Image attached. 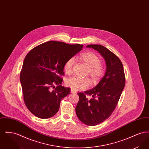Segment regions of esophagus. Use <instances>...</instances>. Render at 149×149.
<instances>
[{"label":"esophagus","mask_w":149,"mask_h":149,"mask_svg":"<svg viewBox=\"0 0 149 149\" xmlns=\"http://www.w3.org/2000/svg\"><path fill=\"white\" fill-rule=\"evenodd\" d=\"M70 93H72V94H76V93H77V92H76L75 91H74V90L72 89H71V90H70Z\"/></svg>","instance_id":"1"}]
</instances>
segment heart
<instances>
[{
    "mask_svg": "<svg viewBox=\"0 0 149 149\" xmlns=\"http://www.w3.org/2000/svg\"><path fill=\"white\" fill-rule=\"evenodd\" d=\"M79 59L88 66L86 74L88 75L94 83H97L104 74L103 66L100 64V59L95 53L88 51L82 53ZM75 62L74 57L69 58L65 63L64 70L65 73L70 74ZM65 85L74 91H83L89 88L91 81L88 78L74 77L68 78L65 81Z\"/></svg>",
    "mask_w": 149,
    "mask_h": 149,
    "instance_id": "heart-1",
    "label": "heart"
}]
</instances>
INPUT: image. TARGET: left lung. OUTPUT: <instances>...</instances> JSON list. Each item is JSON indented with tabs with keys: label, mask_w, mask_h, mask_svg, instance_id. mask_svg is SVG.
<instances>
[{
	"label": "left lung",
	"mask_w": 149,
	"mask_h": 149,
	"mask_svg": "<svg viewBox=\"0 0 149 149\" xmlns=\"http://www.w3.org/2000/svg\"><path fill=\"white\" fill-rule=\"evenodd\" d=\"M86 47L97 50L106 61L104 76L93 89L78 93L79 100L75 108L78 118L88 126H95L107 120L113 113L125 85V75L120 58L100 45ZM91 95L88 99L86 95Z\"/></svg>",
	"instance_id": "8db88e82"
}]
</instances>
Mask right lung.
Listing matches in <instances>:
<instances>
[{
    "label": "right lung",
    "instance_id": "add662e5",
    "mask_svg": "<svg viewBox=\"0 0 149 149\" xmlns=\"http://www.w3.org/2000/svg\"><path fill=\"white\" fill-rule=\"evenodd\" d=\"M83 47L80 44L50 41L36 46L27 54L20 80L24 103L35 116L46 119L58 112L60 102L70 92V88L61 85L64 64ZM51 87L54 89L52 91Z\"/></svg>",
    "mask_w": 149,
    "mask_h": 149
}]
</instances>
